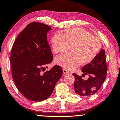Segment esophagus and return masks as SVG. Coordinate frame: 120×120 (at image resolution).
<instances>
[{"mask_svg": "<svg viewBox=\"0 0 120 120\" xmlns=\"http://www.w3.org/2000/svg\"><path fill=\"white\" fill-rule=\"evenodd\" d=\"M63 72L64 75H66V74H68V73H69L70 72L68 71L67 70L63 69Z\"/></svg>", "mask_w": 120, "mask_h": 120, "instance_id": "esophagus-1", "label": "esophagus"}]
</instances>
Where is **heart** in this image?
Listing matches in <instances>:
<instances>
[{
	"label": "heart",
	"instance_id": "obj_1",
	"mask_svg": "<svg viewBox=\"0 0 120 120\" xmlns=\"http://www.w3.org/2000/svg\"><path fill=\"white\" fill-rule=\"evenodd\" d=\"M51 44L55 54L69 49L70 52L58 55L55 62L68 70H71L82 63L86 65L96 57L101 49L98 38L85 29L81 28L68 29L65 33L58 31L51 38Z\"/></svg>",
	"mask_w": 120,
	"mask_h": 120
}]
</instances>
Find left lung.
<instances>
[{
    "label": "left lung",
    "instance_id": "obj_1",
    "mask_svg": "<svg viewBox=\"0 0 120 120\" xmlns=\"http://www.w3.org/2000/svg\"><path fill=\"white\" fill-rule=\"evenodd\" d=\"M84 75H88V78L84 80L75 73V91L79 95L87 97L93 95L100 89L105 82L107 73L105 51L101 50L93 61L82 68Z\"/></svg>",
    "mask_w": 120,
    "mask_h": 120
}]
</instances>
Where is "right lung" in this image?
<instances>
[{"instance_id":"1","label":"right lung","mask_w":120,"mask_h":120,"mask_svg":"<svg viewBox=\"0 0 120 120\" xmlns=\"http://www.w3.org/2000/svg\"><path fill=\"white\" fill-rule=\"evenodd\" d=\"M51 29L42 23H30L18 35L11 50L13 79L20 93L32 101L48 98L63 74L62 68L58 65L43 72L53 60L47 39Z\"/></svg>"}]
</instances>
